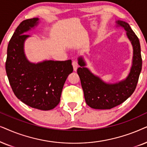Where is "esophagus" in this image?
<instances>
[{
  "mask_svg": "<svg viewBox=\"0 0 147 147\" xmlns=\"http://www.w3.org/2000/svg\"><path fill=\"white\" fill-rule=\"evenodd\" d=\"M72 66H73V69H74V71H77V68H78V63L77 61H73L72 62Z\"/></svg>",
  "mask_w": 147,
  "mask_h": 147,
  "instance_id": "34e87169",
  "label": "esophagus"
}]
</instances>
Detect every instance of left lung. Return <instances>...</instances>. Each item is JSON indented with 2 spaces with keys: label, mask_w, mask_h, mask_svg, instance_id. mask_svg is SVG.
<instances>
[{
  "label": "left lung",
  "mask_w": 147,
  "mask_h": 147,
  "mask_svg": "<svg viewBox=\"0 0 147 147\" xmlns=\"http://www.w3.org/2000/svg\"><path fill=\"white\" fill-rule=\"evenodd\" d=\"M117 27H121L126 31V36L133 48L132 66L126 79L115 83H107L98 76L94 75L89 68L83 57L78 58L77 73L87 104L91 108L109 109L121 104L134 93L142 69L140 45L138 37L128 23L123 21H116Z\"/></svg>",
  "instance_id": "1"
}]
</instances>
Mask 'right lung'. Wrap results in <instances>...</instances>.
Listing matches in <instances>:
<instances>
[{
	"instance_id": "add662e5",
	"label": "right lung",
	"mask_w": 147,
	"mask_h": 147,
	"mask_svg": "<svg viewBox=\"0 0 147 147\" xmlns=\"http://www.w3.org/2000/svg\"><path fill=\"white\" fill-rule=\"evenodd\" d=\"M39 18L23 21L13 34L7 48L5 68L15 95L33 108L50 110L60 103L62 88L73 71L72 61H29L24 51L25 40L30 36L25 33L34 29Z\"/></svg>"
}]
</instances>
